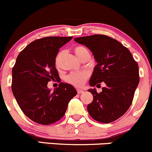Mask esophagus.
<instances>
[{"label":"esophagus","mask_w":152,"mask_h":152,"mask_svg":"<svg viewBox=\"0 0 152 152\" xmlns=\"http://www.w3.org/2000/svg\"><path fill=\"white\" fill-rule=\"evenodd\" d=\"M76 90H77V92H78V94H82V93L84 92V90H82V89H76Z\"/></svg>","instance_id":"1"}]
</instances>
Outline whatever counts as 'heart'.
Returning <instances> with one entry per match:
<instances>
[{"instance_id": "1", "label": "heart", "mask_w": 152, "mask_h": 152, "mask_svg": "<svg viewBox=\"0 0 152 152\" xmlns=\"http://www.w3.org/2000/svg\"><path fill=\"white\" fill-rule=\"evenodd\" d=\"M74 52L77 57L81 58L85 54H87L89 53V50L86 49V48L83 46H78L74 48ZM63 52L61 51L58 53L57 56L56 57L55 60V63H56V66H59L60 60H61V56H62ZM89 73L87 71H74V72H71L70 74H68L66 77V81L69 84L73 85L77 87H81L85 84L86 79L89 78Z\"/></svg>"}]
</instances>
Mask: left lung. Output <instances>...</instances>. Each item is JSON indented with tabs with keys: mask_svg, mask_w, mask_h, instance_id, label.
<instances>
[{
	"mask_svg": "<svg viewBox=\"0 0 152 152\" xmlns=\"http://www.w3.org/2000/svg\"><path fill=\"white\" fill-rule=\"evenodd\" d=\"M74 40L87 47L97 63L90 86L105 84L100 93L95 89L88 90L93 95L92 102L87 105L90 116L99 123L113 122L123 116L132 103L139 83L138 63L127 48L108 36L94 34Z\"/></svg>",
	"mask_w": 152,
	"mask_h": 152,
	"instance_id": "left-lung-1",
	"label": "left lung"
}]
</instances>
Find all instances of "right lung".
Here are the masks:
<instances>
[{
    "label": "right lung",
    "mask_w": 152,
    "mask_h": 152,
    "mask_svg": "<svg viewBox=\"0 0 152 152\" xmlns=\"http://www.w3.org/2000/svg\"><path fill=\"white\" fill-rule=\"evenodd\" d=\"M72 37H47L28 45L19 53L12 69V89L19 107L29 119L42 125L63 118L68 102L77 94L71 84L60 83L54 91L48 81L60 79L55 60L59 49Z\"/></svg>",
    "instance_id": "add662e5"
}]
</instances>
